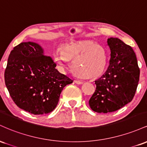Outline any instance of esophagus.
Returning a JSON list of instances; mask_svg holds the SVG:
<instances>
[{
    "label": "esophagus",
    "instance_id": "34e87169",
    "mask_svg": "<svg viewBox=\"0 0 147 147\" xmlns=\"http://www.w3.org/2000/svg\"><path fill=\"white\" fill-rule=\"evenodd\" d=\"M75 82L77 84H82L84 83L83 82H82V81H79V80H75Z\"/></svg>",
    "mask_w": 147,
    "mask_h": 147
}]
</instances>
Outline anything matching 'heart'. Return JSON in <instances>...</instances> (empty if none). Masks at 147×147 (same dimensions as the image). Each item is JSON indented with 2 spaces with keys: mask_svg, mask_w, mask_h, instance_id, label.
<instances>
[{
  "mask_svg": "<svg viewBox=\"0 0 147 147\" xmlns=\"http://www.w3.org/2000/svg\"><path fill=\"white\" fill-rule=\"evenodd\" d=\"M54 59L61 70H65L72 61V68L77 75L84 78L99 77L108 63L106 49L89 40L79 41L64 45L53 54Z\"/></svg>",
  "mask_w": 147,
  "mask_h": 147,
  "instance_id": "1",
  "label": "heart"
}]
</instances>
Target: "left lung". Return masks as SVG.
I'll list each match as a JSON object with an SVG mask.
<instances>
[{
  "label": "left lung",
  "instance_id": "1",
  "mask_svg": "<svg viewBox=\"0 0 147 147\" xmlns=\"http://www.w3.org/2000/svg\"><path fill=\"white\" fill-rule=\"evenodd\" d=\"M111 50L109 66L95 81L96 90L89 105L97 113L114 112L131 102L137 90L140 68L133 48L117 38L107 40Z\"/></svg>",
  "mask_w": 147,
  "mask_h": 147
}]
</instances>
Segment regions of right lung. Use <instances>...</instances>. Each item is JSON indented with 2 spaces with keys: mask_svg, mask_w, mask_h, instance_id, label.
I'll return each mask as SVG.
<instances>
[{
  "mask_svg": "<svg viewBox=\"0 0 147 147\" xmlns=\"http://www.w3.org/2000/svg\"><path fill=\"white\" fill-rule=\"evenodd\" d=\"M56 66L38 43L23 42L14 47L8 58L5 82L18 107L34 115L49 113L56 108L63 88L73 82Z\"/></svg>",
  "mask_w": 147,
  "mask_h": 147,
  "instance_id": "right-lung-1",
  "label": "right lung"
}]
</instances>
